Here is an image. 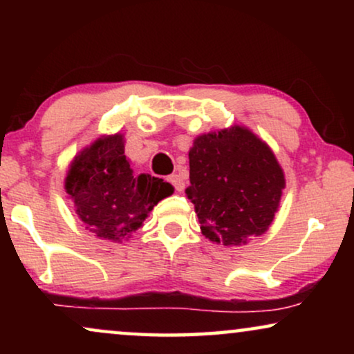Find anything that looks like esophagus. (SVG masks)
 Returning <instances> with one entry per match:
<instances>
[{
    "label": "esophagus",
    "instance_id": "obj_1",
    "mask_svg": "<svg viewBox=\"0 0 354 354\" xmlns=\"http://www.w3.org/2000/svg\"><path fill=\"white\" fill-rule=\"evenodd\" d=\"M169 182L172 183L177 192H182L183 188H185V182H183V178L180 176H177V174H174V176L169 177Z\"/></svg>",
    "mask_w": 354,
    "mask_h": 354
}]
</instances>
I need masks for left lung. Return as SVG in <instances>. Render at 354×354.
Masks as SVG:
<instances>
[{
  "label": "left lung",
  "instance_id": "8db88e82",
  "mask_svg": "<svg viewBox=\"0 0 354 354\" xmlns=\"http://www.w3.org/2000/svg\"><path fill=\"white\" fill-rule=\"evenodd\" d=\"M188 158L185 193L206 239L235 246L269 229L285 178L268 145L236 125L198 137Z\"/></svg>",
  "mask_w": 354,
  "mask_h": 354
}]
</instances>
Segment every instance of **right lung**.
<instances>
[{"instance_id": "obj_1", "label": "right lung", "mask_w": 354, "mask_h": 354, "mask_svg": "<svg viewBox=\"0 0 354 354\" xmlns=\"http://www.w3.org/2000/svg\"><path fill=\"white\" fill-rule=\"evenodd\" d=\"M66 192L86 229L104 240L120 241L137 230L148 212L172 187L149 174L135 176L124 154L122 135L96 140L75 156Z\"/></svg>"}]
</instances>
